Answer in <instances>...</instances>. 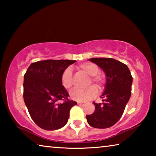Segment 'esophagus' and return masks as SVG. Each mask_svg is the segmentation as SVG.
Segmentation results:
<instances>
[{"mask_svg": "<svg viewBox=\"0 0 156 156\" xmlns=\"http://www.w3.org/2000/svg\"><path fill=\"white\" fill-rule=\"evenodd\" d=\"M77 103H78V105H84V104H85L84 102H79V101L77 102Z\"/></svg>", "mask_w": 156, "mask_h": 156, "instance_id": "1", "label": "esophagus"}]
</instances>
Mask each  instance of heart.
<instances>
[{"instance_id":"b5f03b06","label":"heart","mask_w":156,"mask_h":156,"mask_svg":"<svg viewBox=\"0 0 156 156\" xmlns=\"http://www.w3.org/2000/svg\"><path fill=\"white\" fill-rule=\"evenodd\" d=\"M78 68L82 72L91 76L89 84L94 83L98 88H101L105 82L103 76L98 74L99 68L96 65L91 62H84L78 65ZM62 85L66 89H69L73 84L72 72L70 68H67L63 72L61 76ZM97 94V89L94 86L89 87L87 89L74 88L70 91V97L73 100L79 102L87 101L92 98Z\"/></svg>"}]
</instances>
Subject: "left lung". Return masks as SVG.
Listing matches in <instances>:
<instances>
[{
    "mask_svg": "<svg viewBox=\"0 0 156 156\" xmlns=\"http://www.w3.org/2000/svg\"><path fill=\"white\" fill-rule=\"evenodd\" d=\"M89 60L102 69L106 76V83L100 96L103 99L102 103L94 102L95 111L86 115L87 120L94 128H109L123 114L131 97L133 78L127 66L115 59L93 58Z\"/></svg>",
    "mask_w": 156,
    "mask_h": 156,
    "instance_id": "obj_1",
    "label": "left lung"
}]
</instances>
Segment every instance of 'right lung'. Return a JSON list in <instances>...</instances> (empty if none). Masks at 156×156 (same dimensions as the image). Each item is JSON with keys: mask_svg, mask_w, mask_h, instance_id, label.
Instances as JSON below:
<instances>
[{"mask_svg": "<svg viewBox=\"0 0 156 156\" xmlns=\"http://www.w3.org/2000/svg\"><path fill=\"white\" fill-rule=\"evenodd\" d=\"M76 60H45L33 62L24 76L23 98L30 115L39 127L57 130L67 123L69 112L77 102L68 98L61 76ZM60 100H64L59 103Z\"/></svg>", "mask_w": 156, "mask_h": 156, "instance_id": "add662e5", "label": "right lung"}]
</instances>
